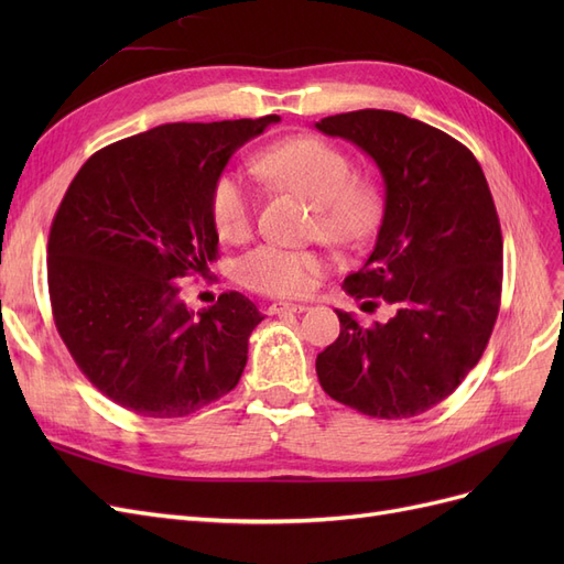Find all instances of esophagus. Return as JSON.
Listing matches in <instances>:
<instances>
[{
	"mask_svg": "<svg viewBox=\"0 0 564 564\" xmlns=\"http://www.w3.org/2000/svg\"><path fill=\"white\" fill-rule=\"evenodd\" d=\"M308 311L301 303H272L268 308V315H282V313H303Z\"/></svg>",
	"mask_w": 564,
	"mask_h": 564,
	"instance_id": "esophagus-1",
	"label": "esophagus"
}]
</instances>
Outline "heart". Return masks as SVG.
<instances>
[{
	"mask_svg": "<svg viewBox=\"0 0 564 564\" xmlns=\"http://www.w3.org/2000/svg\"><path fill=\"white\" fill-rule=\"evenodd\" d=\"M265 181L315 202L317 230L334 245H360L377 228L381 193L371 181L352 176L350 158L317 135H294L261 152L253 164ZM216 232L226 242H242L251 230L253 202L240 176L224 172L209 193ZM322 272L313 251L263 245L245 256L242 280L261 294L305 296Z\"/></svg>",
	"mask_w": 564,
	"mask_h": 564,
	"instance_id": "heart-1",
	"label": "heart"
}]
</instances>
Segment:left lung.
<instances>
[{"label":"left lung","mask_w":564,"mask_h":564,"mask_svg":"<svg viewBox=\"0 0 564 564\" xmlns=\"http://www.w3.org/2000/svg\"><path fill=\"white\" fill-rule=\"evenodd\" d=\"M315 127L381 169L377 245L344 289L395 311L373 327L336 311L340 334L317 355L319 386L373 419L423 414L468 377L499 315L503 240L482 166L449 133L400 112L355 110Z\"/></svg>","instance_id":"obj_1"}]
</instances>
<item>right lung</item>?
<instances>
[{"label":"right lung","mask_w":564,"mask_h":564,"mask_svg":"<svg viewBox=\"0 0 564 564\" xmlns=\"http://www.w3.org/2000/svg\"><path fill=\"white\" fill-rule=\"evenodd\" d=\"M278 115L174 122L117 141L73 178L48 232V296L79 371L133 414L178 419L240 381L263 319L237 292L191 311L181 282L218 256L209 193Z\"/></svg>","instance_id":"right-lung-1"}]
</instances>
